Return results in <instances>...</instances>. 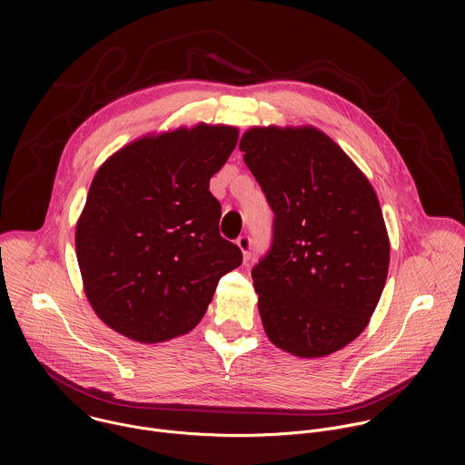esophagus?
Listing matches in <instances>:
<instances>
[{
	"instance_id": "1",
	"label": "esophagus",
	"mask_w": 465,
	"mask_h": 465,
	"mask_svg": "<svg viewBox=\"0 0 465 465\" xmlns=\"http://www.w3.org/2000/svg\"><path fill=\"white\" fill-rule=\"evenodd\" d=\"M235 244L241 248V252H242V259H244V262L250 259V246H252V241H250V237L248 235H241L237 241H235Z\"/></svg>"
}]
</instances>
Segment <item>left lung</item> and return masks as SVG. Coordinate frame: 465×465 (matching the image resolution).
Listing matches in <instances>:
<instances>
[{
	"instance_id": "8db88e82",
	"label": "left lung",
	"mask_w": 465,
	"mask_h": 465,
	"mask_svg": "<svg viewBox=\"0 0 465 465\" xmlns=\"http://www.w3.org/2000/svg\"><path fill=\"white\" fill-rule=\"evenodd\" d=\"M239 151L274 212L272 248L252 271L264 333L302 359L335 353L366 329L386 283L379 198L314 126H253Z\"/></svg>"
}]
</instances>
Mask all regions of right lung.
<instances>
[{"label":"right lung","mask_w":465,"mask_h":465,"mask_svg":"<svg viewBox=\"0 0 465 465\" xmlns=\"http://www.w3.org/2000/svg\"><path fill=\"white\" fill-rule=\"evenodd\" d=\"M237 138L228 124L180 126L124 145L97 169L75 250L92 309L119 335L158 344L189 333L241 264L210 193Z\"/></svg>","instance_id":"add662e5"}]
</instances>
